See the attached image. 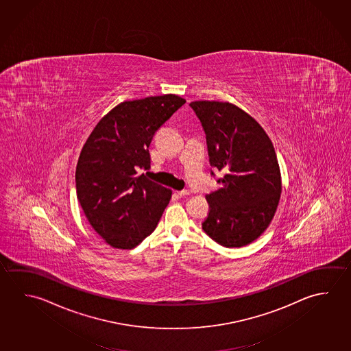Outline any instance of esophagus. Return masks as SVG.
<instances>
[{
    "label": "esophagus",
    "mask_w": 351,
    "mask_h": 351,
    "mask_svg": "<svg viewBox=\"0 0 351 351\" xmlns=\"http://www.w3.org/2000/svg\"><path fill=\"white\" fill-rule=\"evenodd\" d=\"M190 193H191V192L189 190L178 191V196H181V197L189 196V195H190Z\"/></svg>",
    "instance_id": "esophagus-1"
}]
</instances>
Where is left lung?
<instances>
[{
	"label": "left lung",
	"mask_w": 351,
	"mask_h": 351,
	"mask_svg": "<svg viewBox=\"0 0 351 351\" xmlns=\"http://www.w3.org/2000/svg\"><path fill=\"white\" fill-rule=\"evenodd\" d=\"M209 162L224 173L209 193L203 230L218 244L240 247L258 239L276 213L282 191L275 148L255 118L230 102L195 101Z\"/></svg>",
	"instance_id": "8db88e82"
}]
</instances>
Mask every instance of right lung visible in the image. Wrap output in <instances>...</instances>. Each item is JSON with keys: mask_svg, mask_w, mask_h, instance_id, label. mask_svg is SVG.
Returning a JSON list of instances; mask_svg holds the SVG:
<instances>
[{"mask_svg": "<svg viewBox=\"0 0 351 351\" xmlns=\"http://www.w3.org/2000/svg\"><path fill=\"white\" fill-rule=\"evenodd\" d=\"M186 104L167 93L124 101L99 119L81 149L76 195L87 221L116 249H133L156 228L173 191L138 169L150 165L156 130Z\"/></svg>", "mask_w": 351, "mask_h": 351, "instance_id": "add662e5", "label": "right lung"}]
</instances>
